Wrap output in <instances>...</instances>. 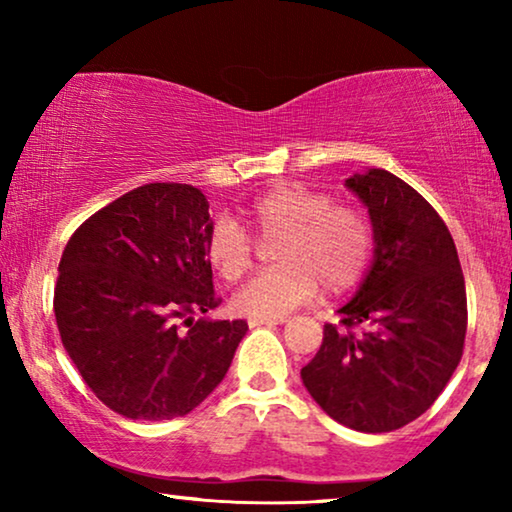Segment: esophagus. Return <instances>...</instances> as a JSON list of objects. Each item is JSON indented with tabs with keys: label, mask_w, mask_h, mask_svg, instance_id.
<instances>
[{
	"label": "esophagus",
	"mask_w": 512,
	"mask_h": 512,
	"mask_svg": "<svg viewBox=\"0 0 512 512\" xmlns=\"http://www.w3.org/2000/svg\"><path fill=\"white\" fill-rule=\"evenodd\" d=\"M277 324H284V317H277V319H249V326H251V328H258V326H277Z\"/></svg>",
	"instance_id": "esophagus-1"
}]
</instances>
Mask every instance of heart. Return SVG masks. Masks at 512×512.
Returning a JSON list of instances; mask_svg holds the SVG:
<instances>
[{"label": "heart", "mask_w": 512, "mask_h": 512, "mask_svg": "<svg viewBox=\"0 0 512 512\" xmlns=\"http://www.w3.org/2000/svg\"><path fill=\"white\" fill-rule=\"evenodd\" d=\"M247 221L261 240H275L279 265L233 296V310L251 319H277L319 293L354 289L373 261L375 233L363 209L333 202L305 184H279L254 198ZM207 263L226 282L254 265L256 242L233 219H216L205 240Z\"/></svg>", "instance_id": "b5f03b06"}]
</instances>
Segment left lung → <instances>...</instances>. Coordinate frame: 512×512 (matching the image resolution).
<instances>
[{
	"instance_id": "obj_1",
	"label": "left lung",
	"mask_w": 512,
	"mask_h": 512,
	"mask_svg": "<svg viewBox=\"0 0 512 512\" xmlns=\"http://www.w3.org/2000/svg\"><path fill=\"white\" fill-rule=\"evenodd\" d=\"M347 186L368 207L375 261L300 377L335 422L387 433L424 415L457 370L466 284L450 230L415 188L375 167Z\"/></svg>"
}]
</instances>
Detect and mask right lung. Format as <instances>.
Here are the masks:
<instances>
[{
	"label": "right lung",
	"mask_w": 512,
	"mask_h": 512,
	"mask_svg": "<svg viewBox=\"0 0 512 512\" xmlns=\"http://www.w3.org/2000/svg\"><path fill=\"white\" fill-rule=\"evenodd\" d=\"M209 228L200 188L146 184L83 221L62 251L53 296L62 345L118 415H188L219 387L249 331L244 319H191L221 305Z\"/></svg>",
	"instance_id": "obj_1"
}]
</instances>
